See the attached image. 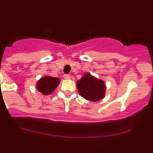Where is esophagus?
Returning <instances> with one entry per match:
<instances>
[{"instance_id":"34e87169","label":"esophagus","mask_w":153,"mask_h":153,"mask_svg":"<svg viewBox=\"0 0 153 153\" xmlns=\"http://www.w3.org/2000/svg\"><path fill=\"white\" fill-rule=\"evenodd\" d=\"M63 78H64L65 79H70L71 75H69V74H65V75H63Z\"/></svg>"}]
</instances>
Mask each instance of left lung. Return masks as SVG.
Listing matches in <instances>:
<instances>
[{"label":"left lung","instance_id":"obj_1","mask_svg":"<svg viewBox=\"0 0 153 153\" xmlns=\"http://www.w3.org/2000/svg\"><path fill=\"white\" fill-rule=\"evenodd\" d=\"M79 94L85 99L98 102L105 97L106 87L103 81L87 73L77 81Z\"/></svg>","mask_w":153,"mask_h":153}]
</instances>
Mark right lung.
<instances>
[{
  "instance_id": "right-lung-1",
  "label": "right lung",
  "mask_w": 153,
  "mask_h": 153,
  "mask_svg": "<svg viewBox=\"0 0 153 153\" xmlns=\"http://www.w3.org/2000/svg\"><path fill=\"white\" fill-rule=\"evenodd\" d=\"M58 78L45 76L41 78L36 84V88L43 95H49L57 88L60 83Z\"/></svg>"
}]
</instances>
